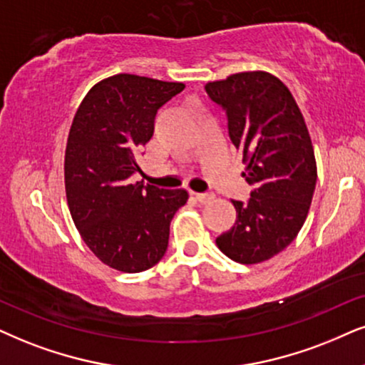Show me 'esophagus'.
Listing matches in <instances>:
<instances>
[{"label": "esophagus", "mask_w": 365, "mask_h": 365, "mask_svg": "<svg viewBox=\"0 0 365 365\" xmlns=\"http://www.w3.org/2000/svg\"><path fill=\"white\" fill-rule=\"evenodd\" d=\"M193 195H195V198L200 202V204H210V202L215 198L214 193H193Z\"/></svg>", "instance_id": "34e87169"}]
</instances>
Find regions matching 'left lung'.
<instances>
[{
  "mask_svg": "<svg viewBox=\"0 0 365 365\" xmlns=\"http://www.w3.org/2000/svg\"><path fill=\"white\" fill-rule=\"evenodd\" d=\"M227 113L229 136L242 151L247 204L232 200L236 224L215 239L232 261L257 264L289 246L305 224L317 161L305 118L288 87L264 71L239 72L205 86Z\"/></svg>",
  "mask_w": 365,
  "mask_h": 365,
  "instance_id": "1",
  "label": "left lung"
}]
</instances>
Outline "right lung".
Returning a JSON list of instances; mask_svg holds the SVG:
<instances>
[{"label": "right lung", "mask_w": 365, "mask_h": 365, "mask_svg": "<svg viewBox=\"0 0 365 365\" xmlns=\"http://www.w3.org/2000/svg\"><path fill=\"white\" fill-rule=\"evenodd\" d=\"M182 82L118 73L87 92L67 138L63 177L72 220L87 247L123 273L150 269L168 246L170 222L187 190L131 183L136 151L153 136L155 116Z\"/></svg>", "instance_id": "add662e5"}]
</instances>
